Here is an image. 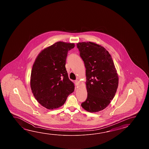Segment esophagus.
I'll list each match as a JSON object with an SVG mask.
<instances>
[{
  "instance_id": "obj_1",
  "label": "esophagus",
  "mask_w": 149,
  "mask_h": 149,
  "mask_svg": "<svg viewBox=\"0 0 149 149\" xmlns=\"http://www.w3.org/2000/svg\"><path fill=\"white\" fill-rule=\"evenodd\" d=\"M79 81L78 80H76L75 81V85L77 86H79Z\"/></svg>"
}]
</instances>
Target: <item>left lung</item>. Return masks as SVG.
<instances>
[{
	"instance_id": "1",
	"label": "left lung",
	"mask_w": 149,
	"mask_h": 149,
	"mask_svg": "<svg viewBox=\"0 0 149 149\" xmlns=\"http://www.w3.org/2000/svg\"><path fill=\"white\" fill-rule=\"evenodd\" d=\"M77 46L86 69L87 98L81 105L86 111L98 112L108 107L117 92V70L110 54L101 45L81 42Z\"/></svg>"
}]
</instances>
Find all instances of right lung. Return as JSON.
<instances>
[{"label": "right lung", "instance_id": "1", "mask_svg": "<svg viewBox=\"0 0 149 149\" xmlns=\"http://www.w3.org/2000/svg\"><path fill=\"white\" fill-rule=\"evenodd\" d=\"M74 44L58 41L41 51L32 69L30 86L37 101L45 108L53 110L64 104L74 91L65 68L68 52Z\"/></svg>", "mask_w": 149, "mask_h": 149}]
</instances>
